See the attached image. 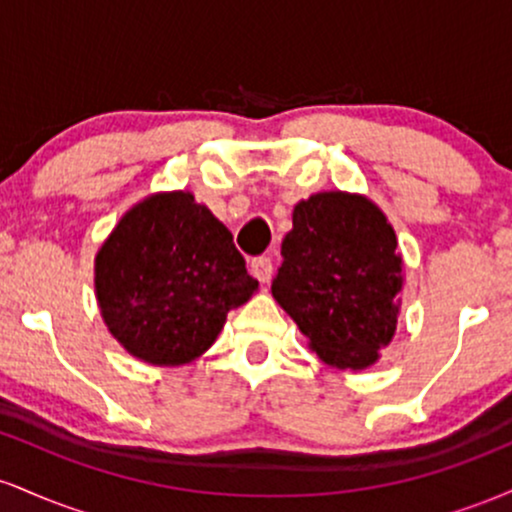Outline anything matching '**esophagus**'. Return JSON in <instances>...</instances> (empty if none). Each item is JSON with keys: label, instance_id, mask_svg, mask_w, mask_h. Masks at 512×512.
Masks as SVG:
<instances>
[{"label": "esophagus", "instance_id": "obj_1", "mask_svg": "<svg viewBox=\"0 0 512 512\" xmlns=\"http://www.w3.org/2000/svg\"><path fill=\"white\" fill-rule=\"evenodd\" d=\"M250 272L257 281H262V284H269V279H272V274H274L272 260H269V257H264V255L255 257V260L250 262Z\"/></svg>", "mask_w": 512, "mask_h": 512}]
</instances>
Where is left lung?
I'll return each mask as SVG.
<instances>
[{"instance_id":"8db88e82","label":"left lung","mask_w":512,"mask_h":512,"mask_svg":"<svg viewBox=\"0 0 512 512\" xmlns=\"http://www.w3.org/2000/svg\"><path fill=\"white\" fill-rule=\"evenodd\" d=\"M272 296L327 366L363 370L392 342L404 264L395 228L363 195L317 192L293 207Z\"/></svg>"}]
</instances>
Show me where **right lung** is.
Wrapping results in <instances>:
<instances>
[{
    "mask_svg": "<svg viewBox=\"0 0 512 512\" xmlns=\"http://www.w3.org/2000/svg\"><path fill=\"white\" fill-rule=\"evenodd\" d=\"M255 291L231 231L192 192H158L134 204L96 255L105 325L127 354L151 366L202 356L228 310Z\"/></svg>",
    "mask_w": 512,
    "mask_h": 512,
    "instance_id": "right-lung-1",
    "label": "right lung"
}]
</instances>
